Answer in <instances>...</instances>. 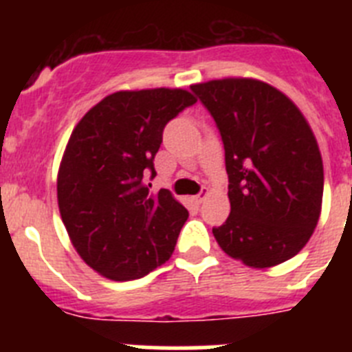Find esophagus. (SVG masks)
Instances as JSON below:
<instances>
[{
  "label": "esophagus",
  "instance_id": "obj_1",
  "mask_svg": "<svg viewBox=\"0 0 352 352\" xmlns=\"http://www.w3.org/2000/svg\"><path fill=\"white\" fill-rule=\"evenodd\" d=\"M204 199H206V192H201V194L194 195V197H192V201H194L195 204H201L204 201Z\"/></svg>",
  "mask_w": 352,
  "mask_h": 352
}]
</instances>
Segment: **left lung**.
Listing matches in <instances>:
<instances>
[{"label": "left lung", "instance_id": "8db88e82", "mask_svg": "<svg viewBox=\"0 0 352 352\" xmlns=\"http://www.w3.org/2000/svg\"><path fill=\"white\" fill-rule=\"evenodd\" d=\"M219 126L231 213L213 229L227 256L256 270L294 257L322 208L319 144L296 104L272 84L223 77L190 86Z\"/></svg>", "mask_w": 352, "mask_h": 352}]
</instances>
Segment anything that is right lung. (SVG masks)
<instances>
[{
  "label": "right lung",
  "instance_id": "add662e5",
  "mask_svg": "<svg viewBox=\"0 0 352 352\" xmlns=\"http://www.w3.org/2000/svg\"><path fill=\"white\" fill-rule=\"evenodd\" d=\"M197 98L183 88L121 89L72 130L58 169V206L80 259L105 278L135 280L169 261L188 219L178 199L151 194L144 173L167 121Z\"/></svg>",
  "mask_w": 352,
  "mask_h": 352
}]
</instances>
